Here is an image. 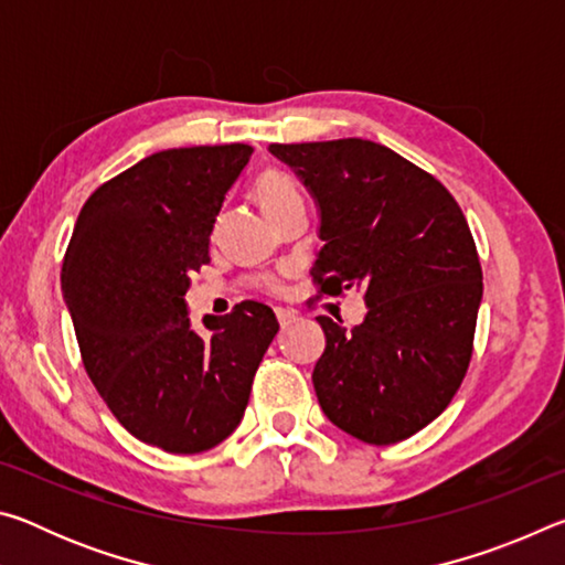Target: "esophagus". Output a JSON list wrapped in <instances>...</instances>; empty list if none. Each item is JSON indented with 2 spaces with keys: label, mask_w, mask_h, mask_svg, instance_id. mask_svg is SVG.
<instances>
[{
  "label": "esophagus",
  "mask_w": 565,
  "mask_h": 565,
  "mask_svg": "<svg viewBox=\"0 0 565 565\" xmlns=\"http://www.w3.org/2000/svg\"><path fill=\"white\" fill-rule=\"evenodd\" d=\"M274 311H276V319H279V323H281V329H286L289 323L299 319V313H296L294 309H281V306H279V309H274Z\"/></svg>",
  "instance_id": "obj_1"
}]
</instances>
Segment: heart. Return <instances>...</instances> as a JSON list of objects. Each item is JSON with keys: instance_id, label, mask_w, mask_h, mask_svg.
<instances>
[{"instance_id": "obj_1", "label": "heart", "mask_w": 565, "mask_h": 565, "mask_svg": "<svg viewBox=\"0 0 565 565\" xmlns=\"http://www.w3.org/2000/svg\"><path fill=\"white\" fill-rule=\"evenodd\" d=\"M254 199L259 202V206L266 214L276 218L291 202H299L301 194H299V186H296V181L289 174H284L279 169H269L256 179ZM256 286H262L266 291H276L279 289V276L274 274L259 276V279H256Z\"/></svg>"}]
</instances>
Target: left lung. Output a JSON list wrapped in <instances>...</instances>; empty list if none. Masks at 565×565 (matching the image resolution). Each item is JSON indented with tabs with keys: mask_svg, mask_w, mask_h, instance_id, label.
<instances>
[{
	"mask_svg": "<svg viewBox=\"0 0 565 565\" xmlns=\"http://www.w3.org/2000/svg\"><path fill=\"white\" fill-rule=\"evenodd\" d=\"M269 151L319 204V294L356 286L369 306L351 331L319 317L327 349L311 379L323 414L363 444L404 441L444 414L471 363L483 274L461 206L436 177L376 141Z\"/></svg>",
	"mask_w": 565,
	"mask_h": 565,
	"instance_id": "left-lung-1",
	"label": "left lung"
}]
</instances>
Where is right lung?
Returning <instances> with one entry per match:
<instances>
[{
  "label": "right lung",
  "instance_id": "right-lung-1",
  "mask_svg": "<svg viewBox=\"0 0 565 565\" xmlns=\"http://www.w3.org/2000/svg\"><path fill=\"white\" fill-rule=\"evenodd\" d=\"M248 145L157 151L94 191L62 264L84 369L131 436L202 454L242 420L254 374L279 331L259 301L191 329L189 276L209 264L224 194Z\"/></svg>",
  "mask_w": 565,
  "mask_h": 565
}]
</instances>
